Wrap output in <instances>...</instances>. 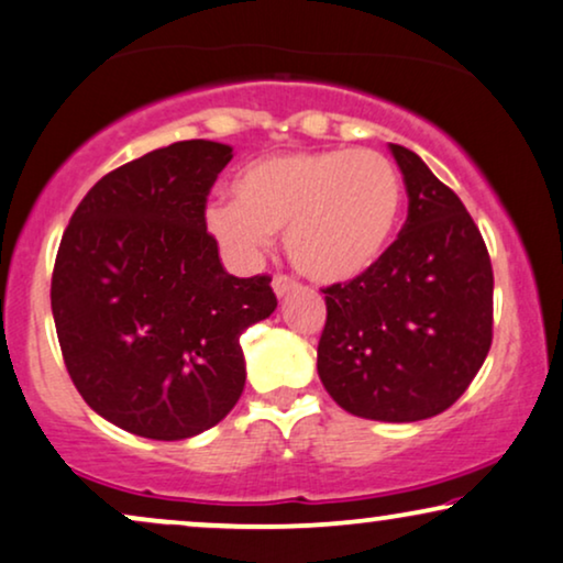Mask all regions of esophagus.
<instances>
[{"label": "esophagus", "instance_id": "esophagus-1", "mask_svg": "<svg viewBox=\"0 0 563 563\" xmlns=\"http://www.w3.org/2000/svg\"><path fill=\"white\" fill-rule=\"evenodd\" d=\"M272 284H274V291L279 297L289 295L291 289H297V279H295V276H289V274H276Z\"/></svg>", "mask_w": 563, "mask_h": 563}]
</instances>
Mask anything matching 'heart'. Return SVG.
<instances>
[{
	"mask_svg": "<svg viewBox=\"0 0 563 563\" xmlns=\"http://www.w3.org/2000/svg\"><path fill=\"white\" fill-rule=\"evenodd\" d=\"M235 203H211L207 228L251 261L284 230L289 261L320 284L367 272L396 232L404 184L398 167L372 150L282 152L245 167Z\"/></svg>",
	"mask_w": 563,
	"mask_h": 563,
	"instance_id": "1",
	"label": "heart"
}]
</instances>
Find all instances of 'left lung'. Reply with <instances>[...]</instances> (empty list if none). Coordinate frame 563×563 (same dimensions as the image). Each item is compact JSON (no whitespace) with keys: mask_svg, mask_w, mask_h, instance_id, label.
I'll list each match as a JSON object with an SVG mask.
<instances>
[{"mask_svg":"<svg viewBox=\"0 0 563 563\" xmlns=\"http://www.w3.org/2000/svg\"><path fill=\"white\" fill-rule=\"evenodd\" d=\"M404 173V230L367 272L325 295L318 375L344 411L421 421L468 390L494 339V272L457 194L416 152L390 144Z\"/></svg>","mask_w":563,"mask_h":563,"instance_id":"1","label":"left lung"}]
</instances>
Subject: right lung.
I'll use <instances>...</instances> for the list:
<instances>
[{"label": "right lung", "mask_w": 563, "mask_h": 563, "mask_svg": "<svg viewBox=\"0 0 563 563\" xmlns=\"http://www.w3.org/2000/svg\"><path fill=\"white\" fill-rule=\"evenodd\" d=\"M232 147L188 139L115 167L64 230L51 310L67 372L111 424L186 440L245 388L240 335L276 308L272 276L224 272L207 196Z\"/></svg>", "instance_id": "right-lung-1"}]
</instances>
